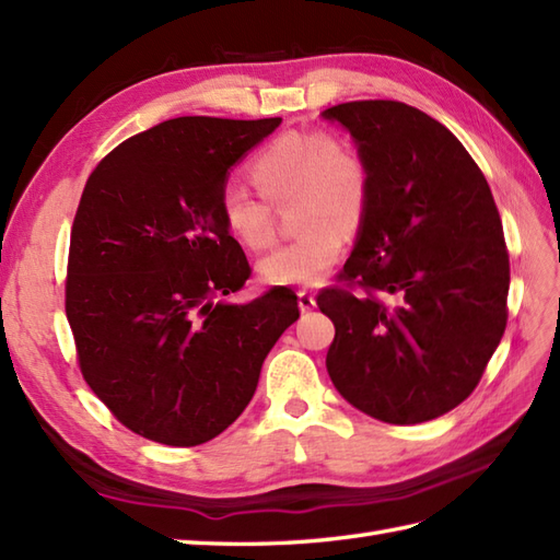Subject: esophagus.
<instances>
[{"instance_id": "obj_1", "label": "esophagus", "mask_w": 560, "mask_h": 560, "mask_svg": "<svg viewBox=\"0 0 560 560\" xmlns=\"http://www.w3.org/2000/svg\"><path fill=\"white\" fill-rule=\"evenodd\" d=\"M299 307H301V313H311L315 307V293L307 289H301L299 291Z\"/></svg>"}]
</instances>
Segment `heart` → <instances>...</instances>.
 <instances>
[{"instance_id":"obj_1","label":"heart","mask_w":560,"mask_h":560,"mask_svg":"<svg viewBox=\"0 0 560 560\" xmlns=\"http://www.w3.org/2000/svg\"><path fill=\"white\" fill-rule=\"evenodd\" d=\"M249 180L271 207L293 199L295 229L303 231L259 261V277L277 287H317L371 209L373 173L361 149L323 129H293L257 153ZM264 202L235 185L219 195L225 233L253 253L273 243V213Z\"/></svg>"}]
</instances>
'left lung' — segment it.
Segmentation results:
<instances>
[{
    "mask_svg": "<svg viewBox=\"0 0 560 560\" xmlns=\"http://www.w3.org/2000/svg\"><path fill=\"white\" fill-rule=\"evenodd\" d=\"M323 117L349 129L373 173L341 283L317 293L335 323L327 373L373 419H438L479 385L508 323L510 259L491 187L462 141L407 103L351 101Z\"/></svg>",
    "mask_w": 560,
    "mask_h": 560,
    "instance_id": "8db88e82",
    "label": "left lung"
}]
</instances>
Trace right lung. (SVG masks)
I'll list each match as a JSON object with an SVG mask.
<instances>
[{
	"label": "right lung",
	"mask_w": 560,
	"mask_h": 560,
	"mask_svg": "<svg viewBox=\"0 0 560 560\" xmlns=\"http://www.w3.org/2000/svg\"><path fill=\"white\" fill-rule=\"evenodd\" d=\"M279 125L175 117L115 147L83 187L65 287L79 368L115 419L153 443L192 447L223 433L299 319L287 287L223 301L253 269L223 229L219 195Z\"/></svg>",
	"instance_id": "1"
}]
</instances>
